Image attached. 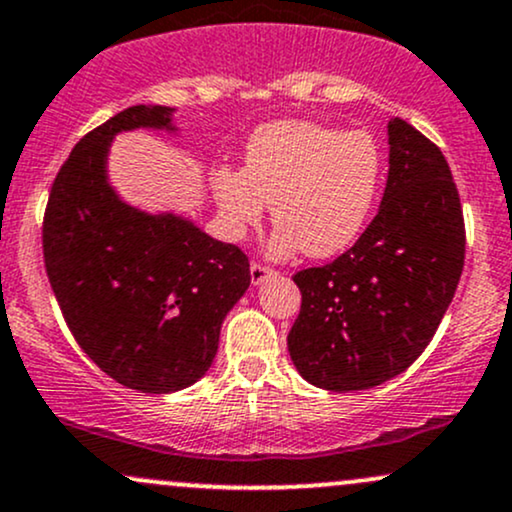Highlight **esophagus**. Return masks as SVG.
Masks as SVG:
<instances>
[{
    "label": "esophagus",
    "mask_w": 512,
    "mask_h": 512,
    "mask_svg": "<svg viewBox=\"0 0 512 512\" xmlns=\"http://www.w3.org/2000/svg\"><path fill=\"white\" fill-rule=\"evenodd\" d=\"M276 272L274 269H269L267 264H262V262H252L250 264V279H252V284H262L264 279H269V276H274Z\"/></svg>",
    "instance_id": "1"
}]
</instances>
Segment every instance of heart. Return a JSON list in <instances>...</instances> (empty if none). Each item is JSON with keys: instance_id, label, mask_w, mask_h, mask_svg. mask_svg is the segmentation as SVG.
<instances>
[{"instance_id": "b5f03b06", "label": "heart", "mask_w": 512, "mask_h": 512, "mask_svg": "<svg viewBox=\"0 0 512 512\" xmlns=\"http://www.w3.org/2000/svg\"><path fill=\"white\" fill-rule=\"evenodd\" d=\"M383 175V146L366 129L344 132L310 120H281L252 134L243 175L219 170L214 192L236 236L260 223L262 204H272L274 255L303 250L325 260L361 236Z\"/></svg>"}]
</instances>
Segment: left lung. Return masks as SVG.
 I'll return each mask as SVG.
<instances>
[{
    "label": "left lung",
    "instance_id": "left-lung-1",
    "mask_svg": "<svg viewBox=\"0 0 512 512\" xmlns=\"http://www.w3.org/2000/svg\"><path fill=\"white\" fill-rule=\"evenodd\" d=\"M383 204L337 260L293 274L289 354L310 385L354 392L407 370L436 334L464 267V216L443 151L402 117L387 125Z\"/></svg>",
    "mask_w": 512,
    "mask_h": 512
}]
</instances>
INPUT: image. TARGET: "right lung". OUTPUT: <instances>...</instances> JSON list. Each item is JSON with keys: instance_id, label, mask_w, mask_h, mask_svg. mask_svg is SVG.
<instances>
[{"instance_id": "add662e5", "label": "right lung", "mask_w": 512, "mask_h": 512, "mask_svg": "<svg viewBox=\"0 0 512 512\" xmlns=\"http://www.w3.org/2000/svg\"><path fill=\"white\" fill-rule=\"evenodd\" d=\"M134 127H170V110L132 105L74 146L50 187L43 257L84 354L129 390L163 395L209 370L223 317L250 286V260L190 221L117 199L105 154L113 134Z\"/></svg>"}]
</instances>
